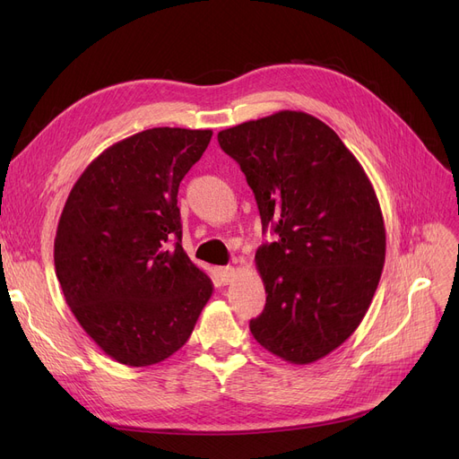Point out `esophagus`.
I'll use <instances>...</instances> for the list:
<instances>
[{
    "label": "esophagus",
    "mask_w": 459,
    "mask_h": 459,
    "mask_svg": "<svg viewBox=\"0 0 459 459\" xmlns=\"http://www.w3.org/2000/svg\"><path fill=\"white\" fill-rule=\"evenodd\" d=\"M234 273H236V270H234L232 266H225V268H220V272H217V275H220V281H221L223 284H229V282H232V279H234Z\"/></svg>",
    "instance_id": "obj_1"
}]
</instances>
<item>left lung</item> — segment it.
<instances>
[{
	"instance_id": "left-lung-1",
	"label": "left lung",
	"mask_w": 459,
	"mask_h": 459,
	"mask_svg": "<svg viewBox=\"0 0 459 459\" xmlns=\"http://www.w3.org/2000/svg\"><path fill=\"white\" fill-rule=\"evenodd\" d=\"M255 193L262 230L277 242L255 260L266 307L256 342L294 365L339 348L365 318L385 264L376 191L357 158L320 118L275 115L217 134Z\"/></svg>"
}]
</instances>
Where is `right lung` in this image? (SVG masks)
Returning <instances> with one entry per match:
<instances>
[{"instance_id":"obj_1","label":"right lung","mask_w":459,"mask_h":459,"mask_svg":"<svg viewBox=\"0 0 459 459\" xmlns=\"http://www.w3.org/2000/svg\"><path fill=\"white\" fill-rule=\"evenodd\" d=\"M212 130L151 128L115 143L72 187L54 262L91 339L128 367L171 357L189 339L212 281L182 249L178 186Z\"/></svg>"}]
</instances>
